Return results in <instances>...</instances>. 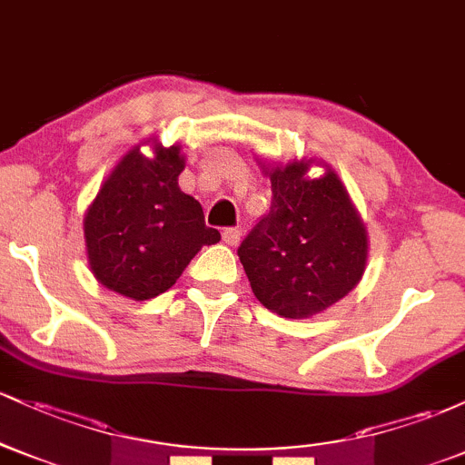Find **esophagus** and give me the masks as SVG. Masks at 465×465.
<instances>
[{
    "label": "esophagus",
    "mask_w": 465,
    "mask_h": 465,
    "mask_svg": "<svg viewBox=\"0 0 465 465\" xmlns=\"http://www.w3.org/2000/svg\"><path fill=\"white\" fill-rule=\"evenodd\" d=\"M240 238H242V232L236 227H227L223 229V240H225V244H229V247H236V244L240 242Z\"/></svg>",
    "instance_id": "obj_1"
}]
</instances>
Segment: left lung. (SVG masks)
Returning <instances> with one entry per match:
<instances>
[{
  "instance_id": "8db88e82",
  "label": "left lung",
  "mask_w": 465,
  "mask_h": 465,
  "mask_svg": "<svg viewBox=\"0 0 465 465\" xmlns=\"http://www.w3.org/2000/svg\"><path fill=\"white\" fill-rule=\"evenodd\" d=\"M308 163L273 168L271 210L240 242L253 295L282 317L323 312L361 282L367 233L339 177L308 179Z\"/></svg>"
}]
</instances>
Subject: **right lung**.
<instances>
[{
	"instance_id": "1",
	"label": "right lung",
	"mask_w": 465,
	"mask_h": 465,
	"mask_svg": "<svg viewBox=\"0 0 465 465\" xmlns=\"http://www.w3.org/2000/svg\"><path fill=\"white\" fill-rule=\"evenodd\" d=\"M179 146L140 148L115 165L84 216V240L94 275L120 295L143 302L179 280L205 244L221 240L205 225L203 207L179 190Z\"/></svg>"
}]
</instances>
